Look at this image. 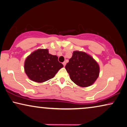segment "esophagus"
<instances>
[{"label": "esophagus", "instance_id": "esophagus-1", "mask_svg": "<svg viewBox=\"0 0 127 127\" xmlns=\"http://www.w3.org/2000/svg\"><path fill=\"white\" fill-rule=\"evenodd\" d=\"M63 64L64 67H65V65H66V62H63Z\"/></svg>", "mask_w": 127, "mask_h": 127}]
</instances>
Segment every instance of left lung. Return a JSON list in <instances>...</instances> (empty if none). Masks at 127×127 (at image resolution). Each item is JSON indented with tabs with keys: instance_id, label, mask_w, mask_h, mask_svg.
Segmentation results:
<instances>
[{
	"instance_id": "obj_1",
	"label": "left lung",
	"mask_w": 127,
	"mask_h": 127,
	"mask_svg": "<svg viewBox=\"0 0 127 127\" xmlns=\"http://www.w3.org/2000/svg\"><path fill=\"white\" fill-rule=\"evenodd\" d=\"M65 68L71 80L82 87L91 86L99 77V64L84 52H73Z\"/></svg>"
}]
</instances>
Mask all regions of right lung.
<instances>
[{"mask_svg": "<svg viewBox=\"0 0 127 127\" xmlns=\"http://www.w3.org/2000/svg\"><path fill=\"white\" fill-rule=\"evenodd\" d=\"M63 67L56 55L49 54L47 49H39L28 56L24 63V70L31 80L42 83L53 78Z\"/></svg>", "mask_w": 127, "mask_h": 127, "instance_id": "obj_1", "label": "right lung"}]
</instances>
